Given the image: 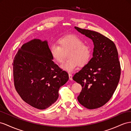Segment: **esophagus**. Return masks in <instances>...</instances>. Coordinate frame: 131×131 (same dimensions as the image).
I'll return each instance as SVG.
<instances>
[{
  "mask_svg": "<svg viewBox=\"0 0 131 131\" xmlns=\"http://www.w3.org/2000/svg\"><path fill=\"white\" fill-rule=\"evenodd\" d=\"M69 79L70 80H72V75L71 73H69Z\"/></svg>",
  "mask_w": 131,
  "mask_h": 131,
  "instance_id": "34e87169",
  "label": "esophagus"
}]
</instances>
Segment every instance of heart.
Here are the masks:
<instances>
[{
	"instance_id": "heart-1",
	"label": "heart",
	"mask_w": 131,
	"mask_h": 131,
	"mask_svg": "<svg viewBox=\"0 0 131 131\" xmlns=\"http://www.w3.org/2000/svg\"><path fill=\"white\" fill-rule=\"evenodd\" d=\"M58 45L52 43L50 47V53L52 59L58 63L64 61L66 53L68 58L61 68L68 72H72L78 66L82 67L89 61L91 55L90 47L83 43L79 37L68 35L61 37L58 40Z\"/></svg>"
}]
</instances>
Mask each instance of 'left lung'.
<instances>
[{"mask_svg":"<svg viewBox=\"0 0 131 131\" xmlns=\"http://www.w3.org/2000/svg\"><path fill=\"white\" fill-rule=\"evenodd\" d=\"M75 29L91 39L94 45L93 57L72 78L82 88L78 100L87 108H97L112 97L119 82L118 52L115 43L101 34L76 26Z\"/></svg>","mask_w":131,"mask_h":131,"instance_id":"left-lung-1","label":"left lung"}]
</instances>
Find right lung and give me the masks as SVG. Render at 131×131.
Returning <instances> with one entry per match:
<instances>
[{
  "instance_id": "right-lung-1",
  "label": "right lung",
  "mask_w": 131,
  "mask_h": 131,
  "mask_svg": "<svg viewBox=\"0 0 131 131\" xmlns=\"http://www.w3.org/2000/svg\"><path fill=\"white\" fill-rule=\"evenodd\" d=\"M47 40L32 39L23 44L13 62L14 86L29 105L44 110L59 97V90L69 75L52 61Z\"/></svg>"
}]
</instances>
